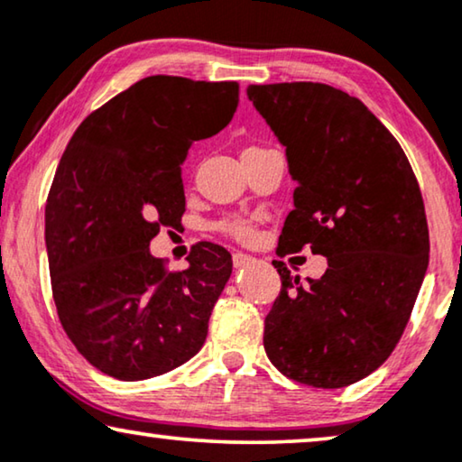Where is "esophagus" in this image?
Returning <instances> with one entry per match:
<instances>
[{
  "instance_id": "34e87169",
  "label": "esophagus",
  "mask_w": 462,
  "mask_h": 462,
  "mask_svg": "<svg viewBox=\"0 0 462 462\" xmlns=\"http://www.w3.org/2000/svg\"><path fill=\"white\" fill-rule=\"evenodd\" d=\"M254 261H256L254 256L244 254V252H233V267H236V269L248 267V264H252Z\"/></svg>"
}]
</instances>
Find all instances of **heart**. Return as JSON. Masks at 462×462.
I'll use <instances>...</instances> for the list:
<instances>
[{
  "label": "heart",
  "mask_w": 462,
  "mask_h": 462,
  "mask_svg": "<svg viewBox=\"0 0 462 462\" xmlns=\"http://www.w3.org/2000/svg\"><path fill=\"white\" fill-rule=\"evenodd\" d=\"M248 149H258V147H248ZM220 231L231 236L233 239H239V242H248V239L254 237V225L250 220L242 217H226L217 225Z\"/></svg>",
  "instance_id": "obj_1"
}]
</instances>
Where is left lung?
<instances>
[{"instance_id":"left-lung-1","label":"left lung","mask_w":462,"mask_h":462,"mask_svg":"<svg viewBox=\"0 0 462 462\" xmlns=\"http://www.w3.org/2000/svg\"><path fill=\"white\" fill-rule=\"evenodd\" d=\"M286 147L296 180L277 254L328 258L300 282L273 261L282 290L264 318V351L282 374L340 389L372 374L402 338L429 264L419 180L395 136L338 88L292 81L248 86Z\"/></svg>"}]
</instances>
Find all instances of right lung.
<instances>
[{
	"label": "right lung",
	"mask_w": 462,
	"mask_h": 462,
	"mask_svg": "<svg viewBox=\"0 0 462 462\" xmlns=\"http://www.w3.org/2000/svg\"><path fill=\"white\" fill-rule=\"evenodd\" d=\"M237 81L151 75L92 111L69 141L46 201L56 311L81 356L119 381L160 376L204 345L231 254L201 242L189 269L151 256L160 226L180 223V163L218 134Z\"/></svg>",
	"instance_id": "obj_1"
}]
</instances>
